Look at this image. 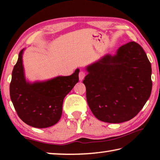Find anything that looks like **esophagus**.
<instances>
[{
  "label": "esophagus",
  "mask_w": 160,
  "mask_h": 160,
  "mask_svg": "<svg viewBox=\"0 0 160 160\" xmlns=\"http://www.w3.org/2000/svg\"><path fill=\"white\" fill-rule=\"evenodd\" d=\"M86 75V72H85V71H80V72H79V79L80 80H82L83 79H84V78L85 77Z\"/></svg>",
  "instance_id": "obj_1"
}]
</instances>
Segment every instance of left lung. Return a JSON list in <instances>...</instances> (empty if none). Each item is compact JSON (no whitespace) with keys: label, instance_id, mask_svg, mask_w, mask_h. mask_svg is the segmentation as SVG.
Segmentation results:
<instances>
[{"label":"left lung","instance_id":"left-lung-1","mask_svg":"<svg viewBox=\"0 0 160 160\" xmlns=\"http://www.w3.org/2000/svg\"><path fill=\"white\" fill-rule=\"evenodd\" d=\"M83 80L93 115L100 121L121 123L138 115L150 96V62L135 41L121 46L87 68Z\"/></svg>","mask_w":160,"mask_h":160}]
</instances>
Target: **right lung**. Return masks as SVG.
Listing matches in <instances>:
<instances>
[{"mask_svg": "<svg viewBox=\"0 0 160 160\" xmlns=\"http://www.w3.org/2000/svg\"><path fill=\"white\" fill-rule=\"evenodd\" d=\"M12 72L10 96L18 115L30 126L49 128L61 118L63 100L79 81V69L70 76H59L52 80L32 84L25 79L22 55Z\"/></svg>", "mask_w": 160, "mask_h": 160, "instance_id": "add662e5", "label": "right lung"}]
</instances>
